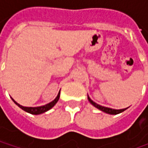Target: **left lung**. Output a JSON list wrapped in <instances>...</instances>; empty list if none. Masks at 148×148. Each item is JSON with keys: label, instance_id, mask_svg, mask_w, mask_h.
<instances>
[{"label": "left lung", "instance_id": "8db88e82", "mask_svg": "<svg viewBox=\"0 0 148 148\" xmlns=\"http://www.w3.org/2000/svg\"><path fill=\"white\" fill-rule=\"evenodd\" d=\"M88 100L90 101V103L92 105H94L95 107H96L97 109H99V110L103 111L106 114H120L123 111L125 110L126 109H123V110H114V109H111V108H107V107H104V106H101V105L96 104L95 102H94L92 99H90L88 96Z\"/></svg>", "mask_w": 148, "mask_h": 148}]
</instances>
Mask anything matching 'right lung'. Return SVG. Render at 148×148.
Instances as JSON below:
<instances>
[{
  "mask_svg": "<svg viewBox=\"0 0 148 148\" xmlns=\"http://www.w3.org/2000/svg\"><path fill=\"white\" fill-rule=\"evenodd\" d=\"M59 97L60 91L59 93H58V96H57V97L54 99V100H53L52 102H50V103L47 104V105H43V106H38V107H25V106H22V105H20V104H18V103H17L16 101H14L12 98H11V99H12V100L14 101V103L18 105L20 109H22L23 110L26 111V112H28V113H29V114H43L44 112L49 110L50 109H52L54 105L57 104V102L58 101Z\"/></svg>",
  "mask_w": 148,
  "mask_h": 148,
  "instance_id": "right-lung-1",
  "label": "right lung"
}]
</instances>
